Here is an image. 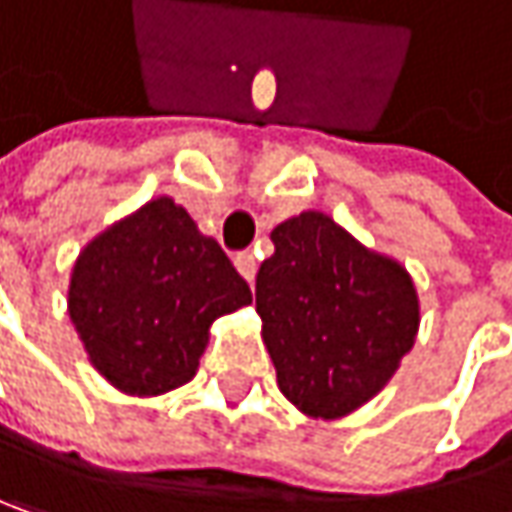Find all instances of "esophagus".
I'll return each mask as SVG.
<instances>
[{"instance_id": "esophagus-1", "label": "esophagus", "mask_w": 512, "mask_h": 512, "mask_svg": "<svg viewBox=\"0 0 512 512\" xmlns=\"http://www.w3.org/2000/svg\"><path fill=\"white\" fill-rule=\"evenodd\" d=\"M234 266H237V272L252 284L255 281V272H257V260L252 252H240V255L234 257Z\"/></svg>"}]
</instances>
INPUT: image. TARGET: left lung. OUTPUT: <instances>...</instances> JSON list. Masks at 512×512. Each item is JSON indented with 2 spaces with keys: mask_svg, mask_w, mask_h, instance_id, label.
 I'll return each mask as SVG.
<instances>
[{
  "mask_svg": "<svg viewBox=\"0 0 512 512\" xmlns=\"http://www.w3.org/2000/svg\"><path fill=\"white\" fill-rule=\"evenodd\" d=\"M272 243L255 302L278 387L307 416H346L384 390L413 346V281L316 210L281 222Z\"/></svg>",
  "mask_w": 512,
  "mask_h": 512,
  "instance_id": "1",
  "label": "left lung"
}]
</instances>
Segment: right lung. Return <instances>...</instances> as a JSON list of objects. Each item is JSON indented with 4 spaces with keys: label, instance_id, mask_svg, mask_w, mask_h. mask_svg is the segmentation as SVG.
I'll return each instance as SVG.
<instances>
[{
    "label": "right lung",
    "instance_id": "add662e5",
    "mask_svg": "<svg viewBox=\"0 0 512 512\" xmlns=\"http://www.w3.org/2000/svg\"><path fill=\"white\" fill-rule=\"evenodd\" d=\"M249 302L234 263L172 199H155L99 234L70 281V319L93 366L131 395L187 384L210 322Z\"/></svg>",
    "mask_w": 512,
    "mask_h": 512
}]
</instances>
